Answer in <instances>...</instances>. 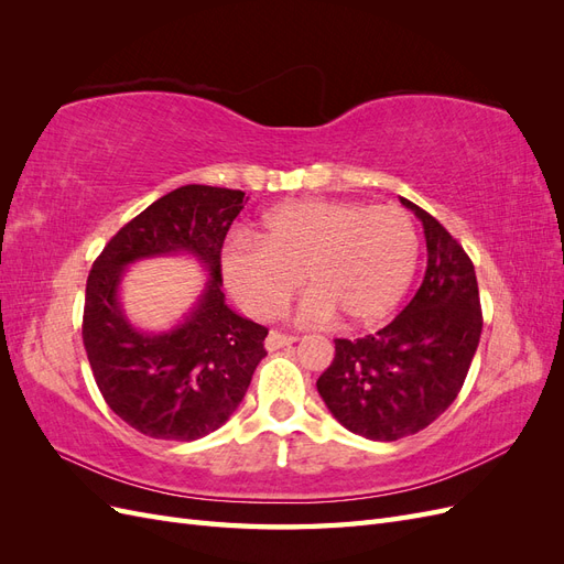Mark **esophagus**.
Listing matches in <instances>:
<instances>
[{
    "label": "esophagus",
    "instance_id": "obj_1",
    "mask_svg": "<svg viewBox=\"0 0 564 564\" xmlns=\"http://www.w3.org/2000/svg\"><path fill=\"white\" fill-rule=\"evenodd\" d=\"M296 340V336H286L282 332H270L268 338H265V348L272 352V350H280L284 346H292Z\"/></svg>",
    "mask_w": 564,
    "mask_h": 564
}]
</instances>
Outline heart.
Masks as SVG:
<instances>
[{
	"label": "heart",
	"mask_w": 564,
	"mask_h": 564,
	"mask_svg": "<svg viewBox=\"0 0 564 564\" xmlns=\"http://www.w3.org/2000/svg\"><path fill=\"white\" fill-rule=\"evenodd\" d=\"M419 263V232L404 209L346 199H303L270 209L251 237L220 253L226 284L242 308L270 319L301 282L313 289L299 317L334 315L365 327L398 308Z\"/></svg>",
	"instance_id": "b5f03b06"
}]
</instances>
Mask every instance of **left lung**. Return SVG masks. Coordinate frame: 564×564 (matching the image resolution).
<instances>
[{"mask_svg": "<svg viewBox=\"0 0 564 564\" xmlns=\"http://www.w3.org/2000/svg\"><path fill=\"white\" fill-rule=\"evenodd\" d=\"M423 226L429 265L416 296L377 334L336 338L317 392L350 433L377 442L414 435L456 400L480 344L475 268L437 218L400 197Z\"/></svg>", "mask_w": 564, "mask_h": 564, "instance_id": "left-lung-1", "label": "left lung"}]
</instances>
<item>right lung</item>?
Segmentation results:
<instances>
[{
	"label": "right lung",
	"instance_id": "1",
	"mask_svg": "<svg viewBox=\"0 0 564 564\" xmlns=\"http://www.w3.org/2000/svg\"><path fill=\"white\" fill-rule=\"evenodd\" d=\"M245 193L183 185L152 202L100 251L87 280L82 338L100 395L131 429L155 440L193 442L218 431L265 357L268 329L226 305L220 249ZM191 252L210 272L194 311L169 333L133 328L118 303L135 260Z\"/></svg>",
	"mask_w": 564,
	"mask_h": 564
}]
</instances>
